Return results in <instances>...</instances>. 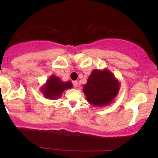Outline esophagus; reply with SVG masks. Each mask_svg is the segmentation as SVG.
<instances>
[{"instance_id": "esophagus-1", "label": "esophagus", "mask_w": 158, "mask_h": 158, "mask_svg": "<svg viewBox=\"0 0 158 158\" xmlns=\"http://www.w3.org/2000/svg\"><path fill=\"white\" fill-rule=\"evenodd\" d=\"M73 86H74L75 88H76V87L78 86V82H77V81H73Z\"/></svg>"}]
</instances>
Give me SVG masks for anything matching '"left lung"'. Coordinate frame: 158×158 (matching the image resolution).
I'll return each mask as SVG.
<instances>
[{"label":"left lung","mask_w":158,"mask_h":158,"mask_svg":"<svg viewBox=\"0 0 158 158\" xmlns=\"http://www.w3.org/2000/svg\"><path fill=\"white\" fill-rule=\"evenodd\" d=\"M121 84L108 69H93L83 85V93L92 106L105 107L112 103L118 95Z\"/></svg>","instance_id":"obj_1"}]
</instances>
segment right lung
<instances>
[{
    "label": "right lung",
    "mask_w": 158,
    "mask_h": 158,
    "mask_svg": "<svg viewBox=\"0 0 158 158\" xmlns=\"http://www.w3.org/2000/svg\"><path fill=\"white\" fill-rule=\"evenodd\" d=\"M73 84L70 81L63 82L55 75L49 77L45 84L41 86L40 91L44 96L48 99H56L62 95L66 89H71Z\"/></svg>",
    "instance_id": "add662e5"
}]
</instances>
